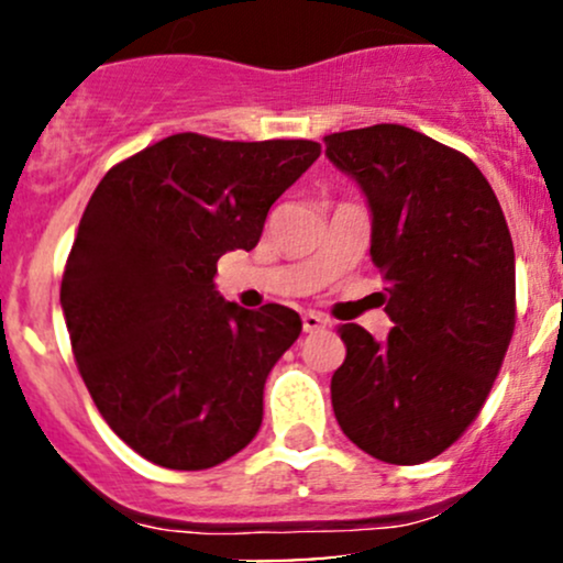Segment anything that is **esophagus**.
Here are the masks:
<instances>
[{
  "label": "esophagus",
  "instance_id": "1",
  "mask_svg": "<svg viewBox=\"0 0 563 563\" xmlns=\"http://www.w3.org/2000/svg\"><path fill=\"white\" fill-rule=\"evenodd\" d=\"M301 322H303V333H320L331 325V320L322 318L320 312H303Z\"/></svg>",
  "mask_w": 563,
  "mask_h": 563
}]
</instances>
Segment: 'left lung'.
<instances>
[{
  "label": "left lung",
  "mask_w": 563,
  "mask_h": 563,
  "mask_svg": "<svg viewBox=\"0 0 563 563\" xmlns=\"http://www.w3.org/2000/svg\"><path fill=\"white\" fill-rule=\"evenodd\" d=\"M371 209V260L394 328L341 325L331 380L341 431L397 466L437 457L479 416L516 322L514 241L476 164L399 124L325 137Z\"/></svg>",
  "instance_id": "obj_1"
}]
</instances>
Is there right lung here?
Returning a JSON list of instances; mask_svg holds the SVG:
<instances>
[{"label":"right lung","mask_w":563,"mask_h":563,"mask_svg":"<svg viewBox=\"0 0 563 563\" xmlns=\"http://www.w3.org/2000/svg\"><path fill=\"white\" fill-rule=\"evenodd\" d=\"M318 156L312 140L183 132L115 164L89 198L60 307L100 416L156 466H219L260 431L301 318L224 301L217 262L260 243L269 206Z\"/></svg>","instance_id":"add662e5"}]
</instances>
